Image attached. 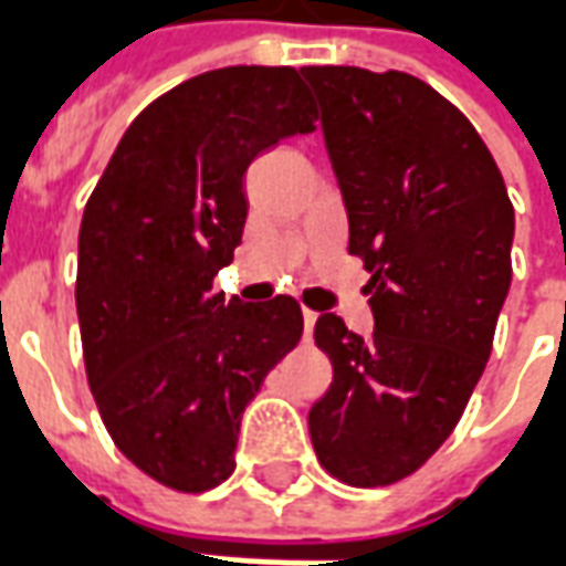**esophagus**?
<instances>
[{"label":"esophagus","mask_w":566,"mask_h":566,"mask_svg":"<svg viewBox=\"0 0 566 566\" xmlns=\"http://www.w3.org/2000/svg\"><path fill=\"white\" fill-rule=\"evenodd\" d=\"M315 321H318V312L306 308V312H303V331H306V339L312 336V331H315Z\"/></svg>","instance_id":"1"}]
</instances>
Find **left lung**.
I'll return each instance as SVG.
<instances>
[{"instance_id": "left-lung-1", "label": "left lung", "mask_w": 566, "mask_h": 566, "mask_svg": "<svg viewBox=\"0 0 566 566\" xmlns=\"http://www.w3.org/2000/svg\"><path fill=\"white\" fill-rule=\"evenodd\" d=\"M364 260L373 336L315 321L333 364L308 409L321 467L355 488L394 485L461 421L510 294L515 211L473 124L406 72L300 69Z\"/></svg>"}]
</instances>
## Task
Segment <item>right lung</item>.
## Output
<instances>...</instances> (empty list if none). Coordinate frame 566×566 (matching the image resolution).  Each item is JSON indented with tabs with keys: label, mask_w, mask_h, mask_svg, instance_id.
<instances>
[{
	"label": "right lung",
	"mask_w": 566,
	"mask_h": 566,
	"mask_svg": "<svg viewBox=\"0 0 566 566\" xmlns=\"http://www.w3.org/2000/svg\"><path fill=\"white\" fill-rule=\"evenodd\" d=\"M315 120L296 69L202 72L129 124L87 199V381L117 449L160 485L199 494L233 473L245 406L303 336L294 296L223 303L211 282L242 242L251 160Z\"/></svg>",
	"instance_id": "right-lung-1"
}]
</instances>
